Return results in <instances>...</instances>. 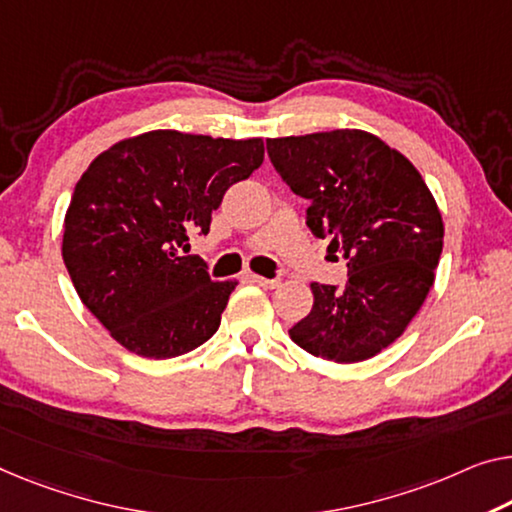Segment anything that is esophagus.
I'll list each match as a JSON object with an SVG mask.
<instances>
[{"label": "esophagus", "mask_w": 512, "mask_h": 512, "mask_svg": "<svg viewBox=\"0 0 512 512\" xmlns=\"http://www.w3.org/2000/svg\"><path fill=\"white\" fill-rule=\"evenodd\" d=\"M250 280L257 282V285H259V287H264V289H276V287L280 285V280H276V278H264V276H255V273H253V276H250Z\"/></svg>", "instance_id": "1"}]
</instances>
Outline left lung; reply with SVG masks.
Returning <instances> with one entry per match:
<instances>
[{"label":"left lung","mask_w":512,"mask_h":512,"mask_svg":"<svg viewBox=\"0 0 512 512\" xmlns=\"http://www.w3.org/2000/svg\"><path fill=\"white\" fill-rule=\"evenodd\" d=\"M266 151L305 223L347 259L345 287L312 282L315 303L289 338L312 356L358 363L393 345L434 285L444 220L421 172L377 135L340 128L271 137Z\"/></svg>","instance_id":"1"}]
</instances>
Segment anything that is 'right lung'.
<instances>
[{
  "instance_id": "1",
  "label": "right lung",
  "mask_w": 512,
  "mask_h": 512,
  "mask_svg": "<svg viewBox=\"0 0 512 512\" xmlns=\"http://www.w3.org/2000/svg\"><path fill=\"white\" fill-rule=\"evenodd\" d=\"M264 160L262 137L149 131L112 144L75 183L61 255L75 292L128 352L174 358L220 326L236 282L188 253L225 190Z\"/></svg>"
}]
</instances>
